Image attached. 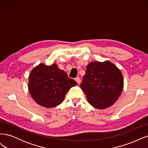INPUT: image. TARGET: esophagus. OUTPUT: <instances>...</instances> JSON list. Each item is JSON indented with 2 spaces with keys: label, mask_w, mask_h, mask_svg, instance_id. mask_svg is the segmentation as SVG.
Listing matches in <instances>:
<instances>
[{
  "label": "esophagus",
  "mask_w": 148,
  "mask_h": 148,
  "mask_svg": "<svg viewBox=\"0 0 148 148\" xmlns=\"http://www.w3.org/2000/svg\"><path fill=\"white\" fill-rule=\"evenodd\" d=\"M75 79V81L77 82L78 84H79L80 82H81V80H80V78H79V77H77Z\"/></svg>",
  "instance_id": "esophagus-1"
}]
</instances>
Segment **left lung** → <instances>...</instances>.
Segmentation results:
<instances>
[{"label": "left lung", "mask_w": 148, "mask_h": 148, "mask_svg": "<svg viewBox=\"0 0 148 148\" xmlns=\"http://www.w3.org/2000/svg\"><path fill=\"white\" fill-rule=\"evenodd\" d=\"M80 86L92 106L106 109L114 104L122 93L123 75L109 61L92 62L86 66Z\"/></svg>", "instance_id": "8db88e82"}]
</instances>
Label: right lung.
Segmentation results:
<instances>
[{
	"label": "right lung",
	"instance_id": "1",
	"mask_svg": "<svg viewBox=\"0 0 148 148\" xmlns=\"http://www.w3.org/2000/svg\"><path fill=\"white\" fill-rule=\"evenodd\" d=\"M77 83L70 78L56 64H39L29 76L28 89L31 96L40 106L51 108L60 104L70 88Z\"/></svg>",
	"mask_w": 148,
	"mask_h": 148
}]
</instances>
